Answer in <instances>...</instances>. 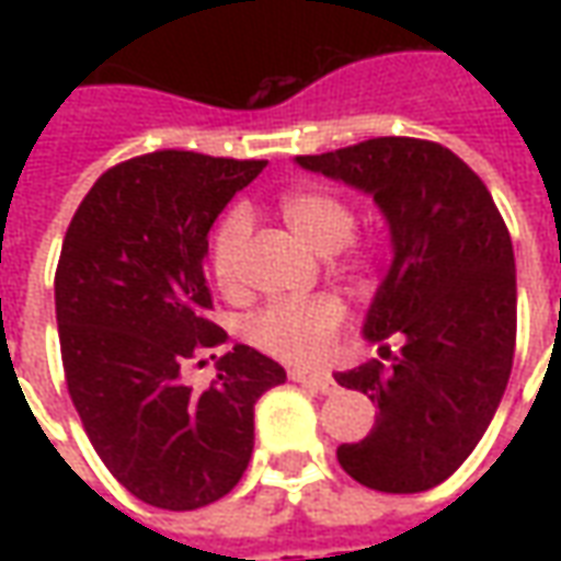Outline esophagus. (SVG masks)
<instances>
[{"label": "esophagus", "mask_w": 561, "mask_h": 561, "mask_svg": "<svg viewBox=\"0 0 561 561\" xmlns=\"http://www.w3.org/2000/svg\"><path fill=\"white\" fill-rule=\"evenodd\" d=\"M291 381L304 385V388H312L318 393H333L336 390V378L330 373H304V369H291Z\"/></svg>", "instance_id": "1"}]
</instances>
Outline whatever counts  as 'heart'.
I'll list each match as a JSON object with an SVG mask.
<instances>
[{
    "mask_svg": "<svg viewBox=\"0 0 561 561\" xmlns=\"http://www.w3.org/2000/svg\"><path fill=\"white\" fill-rule=\"evenodd\" d=\"M282 219L306 245L321 255L340 252V270L357 282L376 279L378 270L390 257L385 233H352L354 209L330 188H297L282 197ZM252 233V216L245 207H231L221 216L219 228L209 240V270L225 294L243 288L245 243ZM345 328V306L318 294L309 300H279L264 306L249 318L245 336L261 352L291 364H316L330 352V345Z\"/></svg>",
    "mask_w": 561,
    "mask_h": 561,
    "instance_id": "obj_1",
    "label": "heart"
}]
</instances>
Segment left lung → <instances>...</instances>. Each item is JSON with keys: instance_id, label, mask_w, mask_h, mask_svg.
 <instances>
[{"instance_id": "left-lung-1", "label": "left lung", "mask_w": 561, "mask_h": 561, "mask_svg": "<svg viewBox=\"0 0 561 561\" xmlns=\"http://www.w3.org/2000/svg\"><path fill=\"white\" fill-rule=\"evenodd\" d=\"M297 161L369 192L393 233V264L366 318L381 360L336 373L342 388L376 402L378 417L366 438L340 445V466L378 493H423L466 462L511 378L507 225L481 176L435 140L373 138Z\"/></svg>"}]
</instances>
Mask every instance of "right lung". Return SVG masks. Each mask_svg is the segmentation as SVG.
Listing matches in <instances>:
<instances>
[{
  "label": "right lung",
  "mask_w": 561,
  "mask_h": 561,
  "mask_svg": "<svg viewBox=\"0 0 561 561\" xmlns=\"http://www.w3.org/2000/svg\"><path fill=\"white\" fill-rule=\"evenodd\" d=\"M264 159L159 149L95 180L56 264V324L71 402L107 471L164 511L228 495L255 445V402L285 369L249 345L219 357L209 388L185 364L228 342L209 321L207 233ZM204 360H197V366Z\"/></svg>",
  "instance_id": "obj_1"
}]
</instances>
